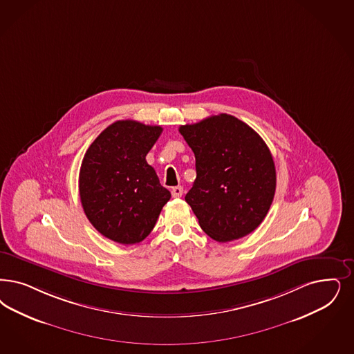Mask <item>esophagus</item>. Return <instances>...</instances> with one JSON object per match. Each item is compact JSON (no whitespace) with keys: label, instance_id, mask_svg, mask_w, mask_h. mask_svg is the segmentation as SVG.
Returning <instances> with one entry per match:
<instances>
[{"label":"esophagus","instance_id":"1","mask_svg":"<svg viewBox=\"0 0 354 354\" xmlns=\"http://www.w3.org/2000/svg\"><path fill=\"white\" fill-rule=\"evenodd\" d=\"M171 195H172V197H175V198L182 197V195H183V187H180V185L174 187V188L171 189Z\"/></svg>","mask_w":354,"mask_h":354}]
</instances>
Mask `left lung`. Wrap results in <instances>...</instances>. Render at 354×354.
Returning <instances> with one entry per match:
<instances>
[{
  "mask_svg": "<svg viewBox=\"0 0 354 354\" xmlns=\"http://www.w3.org/2000/svg\"><path fill=\"white\" fill-rule=\"evenodd\" d=\"M195 153L196 179L185 195L200 227L217 242L254 232L276 191V169L263 138L227 113L179 128Z\"/></svg>",
  "mask_w": 354,
  "mask_h": 354,
  "instance_id": "8db88e82",
  "label": "left lung"
}]
</instances>
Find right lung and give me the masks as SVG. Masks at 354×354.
<instances>
[{"instance_id": "add662e5", "label": "right lung", "mask_w": 354, "mask_h": 354, "mask_svg": "<svg viewBox=\"0 0 354 354\" xmlns=\"http://www.w3.org/2000/svg\"><path fill=\"white\" fill-rule=\"evenodd\" d=\"M159 125L119 120L97 136L82 159L80 197L87 220L116 243L144 241L170 200L147 154L162 133Z\"/></svg>"}]
</instances>
